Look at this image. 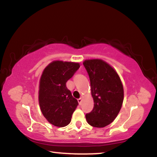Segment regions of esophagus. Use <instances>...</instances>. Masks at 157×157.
<instances>
[{
  "mask_svg": "<svg viewBox=\"0 0 157 157\" xmlns=\"http://www.w3.org/2000/svg\"><path fill=\"white\" fill-rule=\"evenodd\" d=\"M78 102L79 105H81V104H82V98H78Z\"/></svg>",
  "mask_w": 157,
  "mask_h": 157,
  "instance_id": "1",
  "label": "esophagus"
}]
</instances>
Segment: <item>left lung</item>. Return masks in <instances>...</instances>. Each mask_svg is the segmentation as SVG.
<instances>
[{
  "label": "left lung",
  "instance_id": "obj_1",
  "mask_svg": "<svg viewBox=\"0 0 157 157\" xmlns=\"http://www.w3.org/2000/svg\"><path fill=\"white\" fill-rule=\"evenodd\" d=\"M91 82L94 109L86 114L89 124L102 128L110 124L121 110L124 89L119 75L102 60H86L83 63Z\"/></svg>",
  "mask_w": 157,
  "mask_h": 157
}]
</instances>
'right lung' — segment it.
I'll use <instances>...</instances> for the list:
<instances>
[{
    "instance_id": "add662e5",
    "label": "right lung",
    "mask_w": 157,
    "mask_h": 157,
    "mask_svg": "<svg viewBox=\"0 0 157 157\" xmlns=\"http://www.w3.org/2000/svg\"><path fill=\"white\" fill-rule=\"evenodd\" d=\"M79 67L78 63L55 61L43 71L38 91L40 111L47 121L56 126H67L78 105L66 83Z\"/></svg>"
}]
</instances>
